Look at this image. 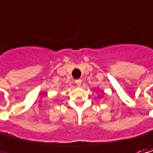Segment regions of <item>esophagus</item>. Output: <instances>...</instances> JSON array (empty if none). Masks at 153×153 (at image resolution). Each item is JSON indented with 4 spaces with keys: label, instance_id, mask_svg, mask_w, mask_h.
<instances>
[{
    "label": "esophagus",
    "instance_id": "obj_1",
    "mask_svg": "<svg viewBox=\"0 0 153 153\" xmlns=\"http://www.w3.org/2000/svg\"><path fill=\"white\" fill-rule=\"evenodd\" d=\"M75 82H76V84L77 86H80L82 84V80L81 79H76L75 81Z\"/></svg>",
    "mask_w": 153,
    "mask_h": 153
}]
</instances>
